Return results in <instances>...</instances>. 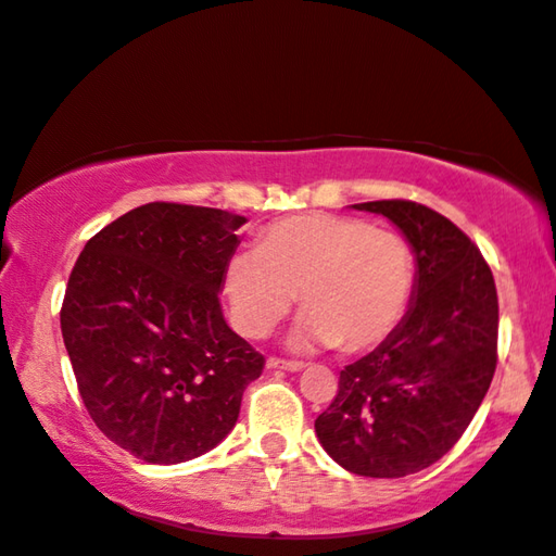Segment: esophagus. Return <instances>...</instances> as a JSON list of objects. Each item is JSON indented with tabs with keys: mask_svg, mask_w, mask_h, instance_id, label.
<instances>
[{
	"mask_svg": "<svg viewBox=\"0 0 556 556\" xmlns=\"http://www.w3.org/2000/svg\"><path fill=\"white\" fill-rule=\"evenodd\" d=\"M268 368H282V371H302L304 364L302 362H288V359H278V356H268L266 359Z\"/></svg>",
	"mask_w": 556,
	"mask_h": 556,
	"instance_id": "34e87169",
	"label": "esophagus"
}]
</instances>
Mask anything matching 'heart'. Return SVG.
I'll return each mask as SVG.
<instances>
[{
	"mask_svg": "<svg viewBox=\"0 0 556 556\" xmlns=\"http://www.w3.org/2000/svg\"><path fill=\"white\" fill-rule=\"evenodd\" d=\"M416 258L402 232L324 212L278 218L256 250L232 252L220 298L244 338H264L292 309L304 314L292 344L366 352L400 328L414 298Z\"/></svg>",
	"mask_w": 556,
	"mask_h": 556,
	"instance_id": "b5f03b06",
	"label": "heart"
}]
</instances>
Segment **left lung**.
Masks as SVG:
<instances>
[{
  "label": "left lung",
  "mask_w": 556,
  "mask_h": 556,
  "mask_svg": "<svg viewBox=\"0 0 556 556\" xmlns=\"http://www.w3.org/2000/svg\"><path fill=\"white\" fill-rule=\"evenodd\" d=\"M382 214L416 254L400 328L340 371L316 435L342 468L402 478L445 456L471 424L497 366V288L488 262L450 218L409 200L352 204Z\"/></svg>",
  "instance_id": "left-lung-1"
}]
</instances>
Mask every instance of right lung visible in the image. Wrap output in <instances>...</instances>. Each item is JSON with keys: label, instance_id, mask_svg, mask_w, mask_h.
<instances>
[{"label": "right lung", "instance_id": "obj_1", "mask_svg": "<svg viewBox=\"0 0 556 556\" xmlns=\"http://www.w3.org/2000/svg\"><path fill=\"white\" fill-rule=\"evenodd\" d=\"M244 224L224 208L150 202L90 238L71 270L61 336L83 404L147 464L216 447L264 371L218 302Z\"/></svg>", "mask_w": 556, "mask_h": 556}]
</instances>
